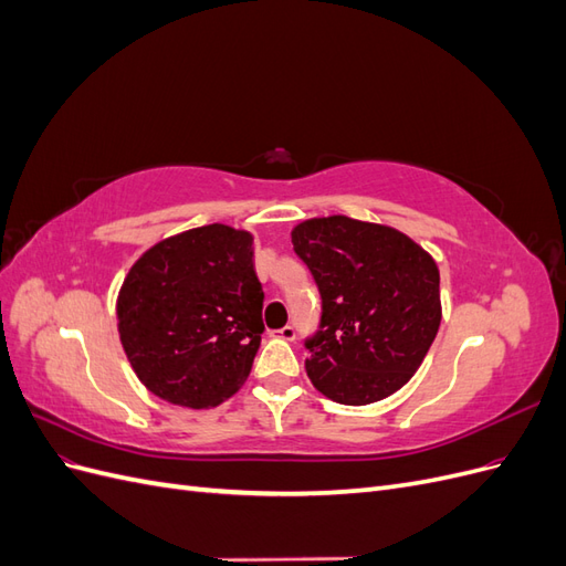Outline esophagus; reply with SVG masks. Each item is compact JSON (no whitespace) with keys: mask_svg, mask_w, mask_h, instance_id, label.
<instances>
[{"mask_svg":"<svg viewBox=\"0 0 566 566\" xmlns=\"http://www.w3.org/2000/svg\"><path fill=\"white\" fill-rule=\"evenodd\" d=\"M273 335H276V337H281V339H287V342H293V339L297 337V331L293 328V325H285V328H281V331H273Z\"/></svg>","mask_w":566,"mask_h":566,"instance_id":"esophagus-1","label":"esophagus"}]
</instances>
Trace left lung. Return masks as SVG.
Instances as JSON below:
<instances>
[{
  "label": "left lung",
  "mask_w": 566,
  "mask_h": 566,
  "mask_svg": "<svg viewBox=\"0 0 566 566\" xmlns=\"http://www.w3.org/2000/svg\"><path fill=\"white\" fill-rule=\"evenodd\" d=\"M293 248L323 300L306 375L331 401L366 406L401 389L441 323L439 269L406 233L345 214L293 229Z\"/></svg>",
  "instance_id": "1"
}]
</instances>
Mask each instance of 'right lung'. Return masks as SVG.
<instances>
[{
    "mask_svg": "<svg viewBox=\"0 0 566 566\" xmlns=\"http://www.w3.org/2000/svg\"><path fill=\"white\" fill-rule=\"evenodd\" d=\"M262 302L252 233L208 224L165 238L132 264L117 295V333L148 391L212 408L250 375Z\"/></svg>",
    "mask_w": 566,
    "mask_h": 566,
    "instance_id": "obj_1",
    "label": "right lung"
}]
</instances>
